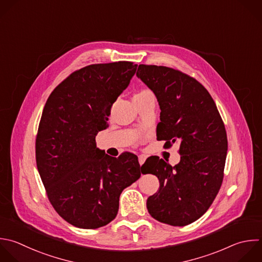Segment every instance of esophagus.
<instances>
[{"label":"esophagus","instance_id":"34e87169","mask_svg":"<svg viewBox=\"0 0 262 262\" xmlns=\"http://www.w3.org/2000/svg\"><path fill=\"white\" fill-rule=\"evenodd\" d=\"M145 160H146V156H145V155H140V156L138 157V161H139V164H140V165H142V164L145 162Z\"/></svg>","mask_w":262,"mask_h":262}]
</instances>
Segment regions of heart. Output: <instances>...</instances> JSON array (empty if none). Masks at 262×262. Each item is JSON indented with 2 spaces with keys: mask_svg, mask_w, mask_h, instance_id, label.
<instances>
[{
  "mask_svg": "<svg viewBox=\"0 0 262 262\" xmlns=\"http://www.w3.org/2000/svg\"><path fill=\"white\" fill-rule=\"evenodd\" d=\"M147 93H150L149 91H147V90H142V91H140V92H138V93H136L133 97H137V96H142V95H145V94H147Z\"/></svg>",
  "mask_w": 262,
  "mask_h": 262,
  "instance_id": "1",
  "label": "heart"
}]
</instances>
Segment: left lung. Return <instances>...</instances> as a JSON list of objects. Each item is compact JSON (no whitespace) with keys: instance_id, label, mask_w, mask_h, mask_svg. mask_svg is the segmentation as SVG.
<instances>
[{"instance_id":"left-lung-1","label":"left lung","mask_w":262,"mask_h":262,"mask_svg":"<svg viewBox=\"0 0 262 262\" xmlns=\"http://www.w3.org/2000/svg\"><path fill=\"white\" fill-rule=\"evenodd\" d=\"M136 76L155 93L161 108L157 139L166 140V147L180 143L175 166L156 156L142 165L143 174L160 180L146 207L158 221L184 226L205 214L220 189L227 152L224 124L211 95L195 79L145 64H139Z\"/></svg>"}]
</instances>
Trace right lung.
Instances as JSON below:
<instances>
[{
  "label": "right lung",
  "instance_id": "right-lung-1",
  "mask_svg": "<svg viewBox=\"0 0 262 262\" xmlns=\"http://www.w3.org/2000/svg\"><path fill=\"white\" fill-rule=\"evenodd\" d=\"M136 70L129 61L83 68L53 90L43 110L38 171L55 211L76 227L94 229L114 220L123 189L143 173L134 154L114 158L95 142Z\"/></svg>",
  "mask_w": 262,
  "mask_h": 262
}]
</instances>
